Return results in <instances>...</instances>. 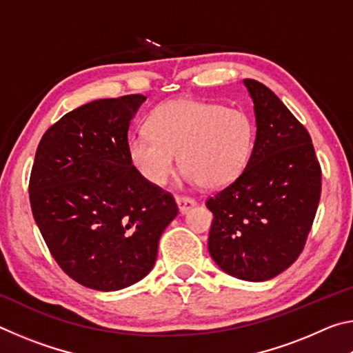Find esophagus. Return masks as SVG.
Instances as JSON below:
<instances>
[{"mask_svg":"<svg viewBox=\"0 0 353 353\" xmlns=\"http://www.w3.org/2000/svg\"><path fill=\"white\" fill-rule=\"evenodd\" d=\"M176 202L179 205V212H181L182 214H185L196 205V201L193 198H188V196H177Z\"/></svg>","mask_w":353,"mask_h":353,"instance_id":"obj_1","label":"esophagus"}]
</instances>
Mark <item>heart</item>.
<instances>
[{
    "instance_id": "b5f03b06",
    "label": "heart",
    "mask_w": 353,
    "mask_h": 353,
    "mask_svg": "<svg viewBox=\"0 0 353 353\" xmlns=\"http://www.w3.org/2000/svg\"><path fill=\"white\" fill-rule=\"evenodd\" d=\"M149 134L130 137L128 154L139 174L162 187L176 166L183 177L204 188L234 183L252 159L256 124L243 109L194 99L168 101L151 112Z\"/></svg>"
}]
</instances>
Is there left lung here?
<instances>
[{
    "label": "left lung",
    "instance_id": "1",
    "mask_svg": "<svg viewBox=\"0 0 353 353\" xmlns=\"http://www.w3.org/2000/svg\"><path fill=\"white\" fill-rule=\"evenodd\" d=\"M254 101L252 159L234 183L208 198V250L230 276L263 282L301 255L321 198V165L308 130L277 94L244 79Z\"/></svg>",
    "mask_w": 353,
    "mask_h": 353
}]
</instances>
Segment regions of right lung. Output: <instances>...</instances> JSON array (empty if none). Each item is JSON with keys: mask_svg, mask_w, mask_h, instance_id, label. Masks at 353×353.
I'll use <instances>...</instances> for the list:
<instances>
[{"mask_svg": "<svg viewBox=\"0 0 353 353\" xmlns=\"http://www.w3.org/2000/svg\"><path fill=\"white\" fill-rule=\"evenodd\" d=\"M143 101L126 94L77 107L46 130L35 152V223L62 271L92 290H123L145 277L179 213L171 193L129 160V124Z\"/></svg>", "mask_w": 353, "mask_h": 353, "instance_id": "obj_1", "label": "right lung"}]
</instances>
